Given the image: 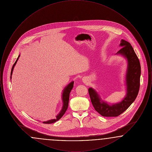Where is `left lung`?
Here are the masks:
<instances>
[{
  "instance_id": "left-lung-1",
  "label": "left lung",
  "mask_w": 152,
  "mask_h": 152,
  "mask_svg": "<svg viewBox=\"0 0 152 152\" xmlns=\"http://www.w3.org/2000/svg\"><path fill=\"white\" fill-rule=\"evenodd\" d=\"M120 47L122 48L116 55L122 56L127 61L125 79L126 94L123 100L115 104H109L102 100L100 96L94 88L88 89L94 109L101 116L105 117H116L123 113L135 100L139 91L141 76L140 61L132 46L128 42L122 39Z\"/></svg>"
}]
</instances>
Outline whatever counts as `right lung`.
I'll return each mask as SVG.
<instances>
[{"mask_svg": "<svg viewBox=\"0 0 152 152\" xmlns=\"http://www.w3.org/2000/svg\"><path fill=\"white\" fill-rule=\"evenodd\" d=\"M20 55H19V56L17 58L14 64L12 66V69H11V76L10 78L11 80L12 78V72L14 68L15 65H16L19 58L20 57ZM73 83L74 81H71L70 83H69L66 87L64 88L63 91V93H62V95H61V100L63 101V107L61 109V110L60 111V112L57 115V116H56V118L54 119H51L50 120H48L47 121H43V123L44 124H52V123H55L57 121H58L59 119H60L62 116L64 115V114L65 113L66 110L68 109V102H69V94H70V92L71 91V90L72 89L73 87Z\"/></svg>", "mask_w": 152, "mask_h": 152, "instance_id": "right-lung-1", "label": "right lung"}]
</instances>
